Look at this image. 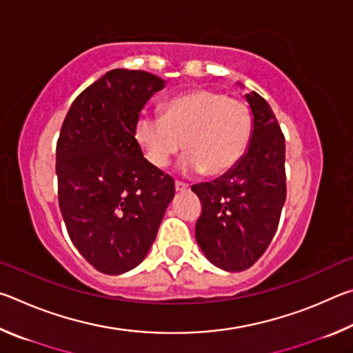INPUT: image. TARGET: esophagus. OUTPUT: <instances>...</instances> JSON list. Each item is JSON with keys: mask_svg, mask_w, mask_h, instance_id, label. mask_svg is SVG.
Returning a JSON list of instances; mask_svg holds the SVG:
<instances>
[{"mask_svg": "<svg viewBox=\"0 0 353 353\" xmlns=\"http://www.w3.org/2000/svg\"><path fill=\"white\" fill-rule=\"evenodd\" d=\"M174 185H176V191H177V193H183V191L188 190V185L183 183V182H179V181H177Z\"/></svg>", "mask_w": 353, "mask_h": 353, "instance_id": "obj_1", "label": "esophagus"}]
</instances>
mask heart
<instances>
[{"label":"heart","instance_id":"obj_1","mask_svg":"<svg viewBox=\"0 0 353 353\" xmlns=\"http://www.w3.org/2000/svg\"><path fill=\"white\" fill-rule=\"evenodd\" d=\"M252 129L246 103L196 88L166 101L162 117L141 115L135 137L155 168H166L183 143L182 171L221 176L244 157Z\"/></svg>","mask_w":353,"mask_h":353}]
</instances>
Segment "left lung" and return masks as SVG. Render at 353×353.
Returning a JSON list of instances; mask_svg holds the SVG:
<instances>
[{
	"label": "left lung",
	"instance_id": "obj_1",
	"mask_svg": "<svg viewBox=\"0 0 353 353\" xmlns=\"http://www.w3.org/2000/svg\"><path fill=\"white\" fill-rule=\"evenodd\" d=\"M246 101L254 129L244 157L216 181L191 187L202 204L196 241L208 261L232 272L265 254L286 199L285 137L266 99L252 92Z\"/></svg>",
	"mask_w": 353,
	"mask_h": 353
}]
</instances>
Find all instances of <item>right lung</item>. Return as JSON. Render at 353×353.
I'll use <instances>...</instances> for the list:
<instances>
[{
  "instance_id": "1",
  "label": "right lung",
  "mask_w": 353,
  "mask_h": 353,
  "mask_svg": "<svg viewBox=\"0 0 353 353\" xmlns=\"http://www.w3.org/2000/svg\"><path fill=\"white\" fill-rule=\"evenodd\" d=\"M165 81L117 68L88 85L63 119L56 148L59 207L70 240L99 272H128L145 260L174 179L143 157L140 112Z\"/></svg>"
}]
</instances>
